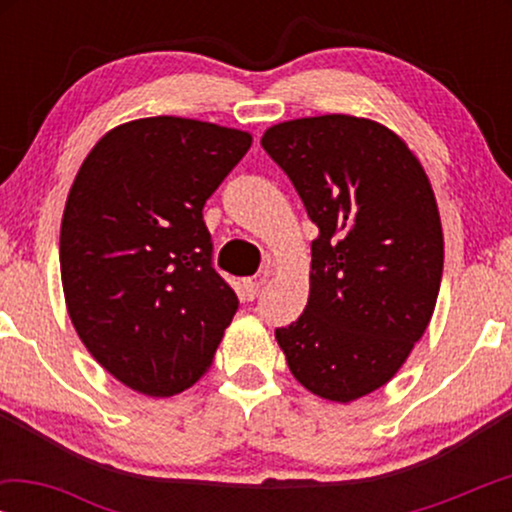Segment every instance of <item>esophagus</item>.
<instances>
[{"instance_id": "obj_1", "label": "esophagus", "mask_w": 512, "mask_h": 512, "mask_svg": "<svg viewBox=\"0 0 512 512\" xmlns=\"http://www.w3.org/2000/svg\"><path fill=\"white\" fill-rule=\"evenodd\" d=\"M265 279H244L242 282V296L247 300H254L258 296V289H261V284Z\"/></svg>"}]
</instances>
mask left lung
I'll list each match as a JSON object with an SVG mask.
<instances>
[{"label": "left lung", "instance_id": "1", "mask_svg": "<svg viewBox=\"0 0 512 512\" xmlns=\"http://www.w3.org/2000/svg\"><path fill=\"white\" fill-rule=\"evenodd\" d=\"M261 144L319 228L310 298L275 338L307 391L352 403L401 370L436 310L445 256L436 195L408 144L370 118H293Z\"/></svg>", "mask_w": 512, "mask_h": 512}]
</instances>
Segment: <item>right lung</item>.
Wrapping results in <instances>:
<instances>
[{"instance_id":"1","label":"right lung","mask_w":512,"mask_h":512,"mask_svg":"<svg viewBox=\"0 0 512 512\" xmlns=\"http://www.w3.org/2000/svg\"><path fill=\"white\" fill-rule=\"evenodd\" d=\"M251 146L179 116L116 125L69 188L60 275L69 319L118 382L167 398L212 366L237 296L212 268L202 207Z\"/></svg>"}]
</instances>
